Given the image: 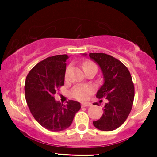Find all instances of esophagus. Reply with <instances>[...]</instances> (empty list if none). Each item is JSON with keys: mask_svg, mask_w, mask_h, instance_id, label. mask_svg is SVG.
<instances>
[{"mask_svg": "<svg viewBox=\"0 0 157 157\" xmlns=\"http://www.w3.org/2000/svg\"><path fill=\"white\" fill-rule=\"evenodd\" d=\"M92 105L91 103H89V102H84V103H82V107H90Z\"/></svg>", "mask_w": 157, "mask_h": 157, "instance_id": "obj_1", "label": "esophagus"}]
</instances>
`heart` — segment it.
<instances>
[{
    "mask_svg": "<svg viewBox=\"0 0 157 157\" xmlns=\"http://www.w3.org/2000/svg\"><path fill=\"white\" fill-rule=\"evenodd\" d=\"M90 65H95L91 62H86L83 65V67L86 66H90ZM68 71L69 70L67 69L66 71V78L68 76ZM94 91V88L90 86L86 85H77L72 89L71 90V95L74 97L75 99L78 100V101H86L89 98L90 95Z\"/></svg>",
    "mask_w": 157,
    "mask_h": 157,
    "instance_id": "obj_1",
    "label": "heart"
}]
</instances>
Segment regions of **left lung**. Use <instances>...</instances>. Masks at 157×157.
I'll return each mask as SVG.
<instances>
[{"instance_id": "8db88e82", "label": "left lung", "mask_w": 157, "mask_h": 157, "mask_svg": "<svg viewBox=\"0 0 157 157\" xmlns=\"http://www.w3.org/2000/svg\"><path fill=\"white\" fill-rule=\"evenodd\" d=\"M82 56L88 55L83 53ZM89 57L99 66L104 78L96 97L108 100L103 115L93 124L98 130H114L126 121L132 109L134 98L132 78L127 67L110 55L90 53Z\"/></svg>"}]
</instances>
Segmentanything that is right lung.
I'll return each mask as SVG.
<instances>
[{"instance_id": "1", "label": "right lung", "mask_w": 157, "mask_h": 157, "mask_svg": "<svg viewBox=\"0 0 157 157\" xmlns=\"http://www.w3.org/2000/svg\"><path fill=\"white\" fill-rule=\"evenodd\" d=\"M69 56L56 55L36 64L26 78L25 98L31 114L40 125L51 131H61L71 125L81 109L79 102L70 100L61 105L54 98L64 84L66 60Z\"/></svg>"}]
</instances>
